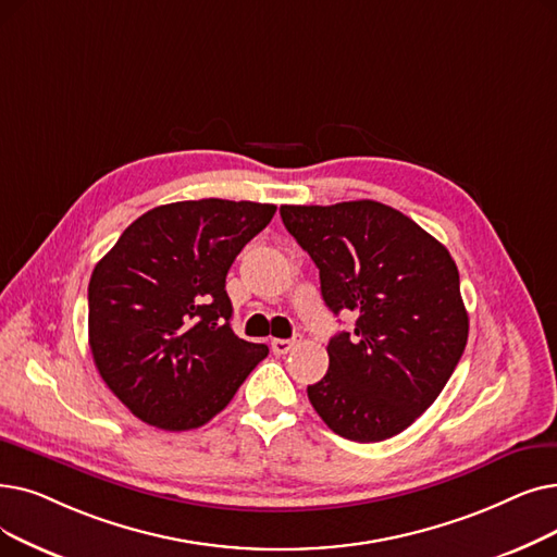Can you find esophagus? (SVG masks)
Returning <instances> with one entry per match:
<instances>
[{
	"instance_id": "1",
	"label": "esophagus",
	"mask_w": 557,
	"mask_h": 557,
	"mask_svg": "<svg viewBox=\"0 0 557 557\" xmlns=\"http://www.w3.org/2000/svg\"><path fill=\"white\" fill-rule=\"evenodd\" d=\"M294 346H296V338H273L271 342V348L275 355H286Z\"/></svg>"
}]
</instances>
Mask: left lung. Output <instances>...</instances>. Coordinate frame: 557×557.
<instances>
[{"mask_svg":"<svg viewBox=\"0 0 557 557\" xmlns=\"http://www.w3.org/2000/svg\"><path fill=\"white\" fill-rule=\"evenodd\" d=\"M280 215L317 263L325 305L357 317L352 332L330 338V369L307 386L309 403L350 442L394 437L437 400L467 346L450 252L373 200L284 205Z\"/></svg>","mask_w":557,"mask_h":557,"instance_id":"left-lung-1","label":"left lung"}]
</instances>
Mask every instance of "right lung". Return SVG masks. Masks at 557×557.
Here are the masks:
<instances>
[{"label": "right lung", "instance_id": "add662e5", "mask_svg": "<svg viewBox=\"0 0 557 557\" xmlns=\"http://www.w3.org/2000/svg\"><path fill=\"white\" fill-rule=\"evenodd\" d=\"M275 209L219 198L161 205L95 265L92 361L143 423L168 432L205 425L269 355V346L234 334L225 277Z\"/></svg>", "mask_w": 557, "mask_h": 557}]
</instances>
